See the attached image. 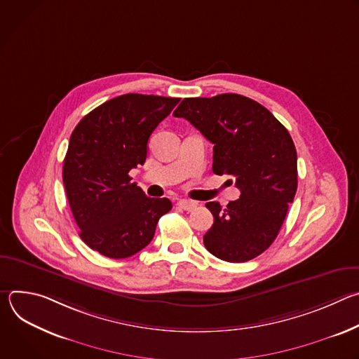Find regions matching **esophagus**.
<instances>
[{
    "label": "esophagus",
    "instance_id": "34e87169",
    "mask_svg": "<svg viewBox=\"0 0 359 359\" xmlns=\"http://www.w3.org/2000/svg\"><path fill=\"white\" fill-rule=\"evenodd\" d=\"M177 206H179V208H182V209H183V210H186V212H190V210L196 209L197 203H196L194 200H189V198H180V200L177 201Z\"/></svg>",
    "mask_w": 359,
    "mask_h": 359
}]
</instances>
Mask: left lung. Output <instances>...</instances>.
<instances>
[{"label":"left lung","instance_id":"obj_1","mask_svg":"<svg viewBox=\"0 0 359 359\" xmlns=\"http://www.w3.org/2000/svg\"><path fill=\"white\" fill-rule=\"evenodd\" d=\"M213 146V172L230 175L241 194L222 209L203 243L217 259L244 263L276 240L297 191V150L288 130L259 102L237 93L186 97L173 112Z\"/></svg>","mask_w":359,"mask_h":359}]
</instances>
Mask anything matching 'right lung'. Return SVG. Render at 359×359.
<instances>
[{"label": "right lung", "instance_id": "obj_1", "mask_svg": "<svg viewBox=\"0 0 359 359\" xmlns=\"http://www.w3.org/2000/svg\"><path fill=\"white\" fill-rule=\"evenodd\" d=\"M179 100L121 95L83 116L71 135L62 169L67 197L81 238L105 257L126 259L144 248L172 209L166 197H147L129 172L144 163L151 132Z\"/></svg>", "mask_w": 359, "mask_h": 359}]
</instances>
